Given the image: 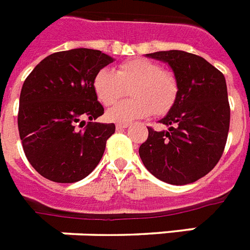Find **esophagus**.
<instances>
[{
	"label": "esophagus",
	"mask_w": 250,
	"mask_h": 250,
	"mask_svg": "<svg viewBox=\"0 0 250 250\" xmlns=\"http://www.w3.org/2000/svg\"><path fill=\"white\" fill-rule=\"evenodd\" d=\"M129 126H130L129 124H120V123L116 124V129H117V130H124V129H126V127Z\"/></svg>",
	"instance_id": "esophagus-1"
}]
</instances>
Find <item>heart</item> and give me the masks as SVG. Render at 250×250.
<instances>
[{
    "instance_id": "obj_1",
    "label": "heart",
    "mask_w": 250,
    "mask_h": 250,
    "mask_svg": "<svg viewBox=\"0 0 250 250\" xmlns=\"http://www.w3.org/2000/svg\"><path fill=\"white\" fill-rule=\"evenodd\" d=\"M130 87L129 94L134 99L120 102L107 111V119L113 123L129 124L152 113L164 115L173 107L178 94L174 75L145 58L123 62L115 72L101 69L93 80L94 91L104 105L113 104Z\"/></svg>"
}]
</instances>
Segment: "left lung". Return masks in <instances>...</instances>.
I'll return each instance as SVG.
<instances>
[{
	"label": "left lung",
	"mask_w": 250,
	"mask_h": 250,
	"mask_svg": "<svg viewBox=\"0 0 250 250\" xmlns=\"http://www.w3.org/2000/svg\"><path fill=\"white\" fill-rule=\"evenodd\" d=\"M147 57L169 64L178 94L167 115L160 120L167 130L148 127L139 147L147 170L170 185H188L217 165L226 146L229 104L225 76L204 58L181 50Z\"/></svg>",
	"instance_id": "1"
}]
</instances>
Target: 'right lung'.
Returning <instances> with one entry per match:
<instances>
[{"instance_id": "right-lung-1", "label": "right lung", "mask_w": 250, "mask_h": 250, "mask_svg": "<svg viewBox=\"0 0 250 250\" xmlns=\"http://www.w3.org/2000/svg\"><path fill=\"white\" fill-rule=\"evenodd\" d=\"M115 61L93 49L54 53L36 65L23 83L18 127L25 156L46 179L73 183L101 161L115 124L93 123L104 113L93 80ZM89 123L83 131L77 126Z\"/></svg>"}]
</instances>
